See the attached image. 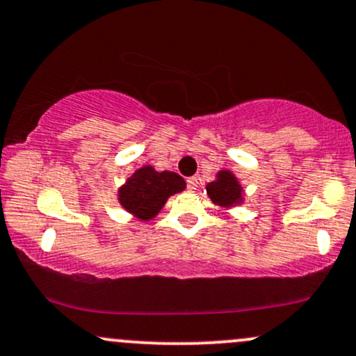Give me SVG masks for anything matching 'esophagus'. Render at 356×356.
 I'll use <instances>...</instances> for the list:
<instances>
[{"label":"esophagus","mask_w":356,"mask_h":356,"mask_svg":"<svg viewBox=\"0 0 356 356\" xmlns=\"http://www.w3.org/2000/svg\"><path fill=\"white\" fill-rule=\"evenodd\" d=\"M197 182H199L197 177H189V179H187V189L196 191L197 189Z\"/></svg>","instance_id":"1"}]
</instances>
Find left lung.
<instances>
[{"mask_svg":"<svg viewBox=\"0 0 356 356\" xmlns=\"http://www.w3.org/2000/svg\"><path fill=\"white\" fill-rule=\"evenodd\" d=\"M206 194L221 209H232L245 202V189L232 170L221 169L216 172V179L206 184Z\"/></svg>","mask_w":356,"mask_h":356,"instance_id":"1","label":"left lung"}]
</instances>
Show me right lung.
I'll return each mask as SVG.
<instances>
[{"mask_svg":"<svg viewBox=\"0 0 356 356\" xmlns=\"http://www.w3.org/2000/svg\"><path fill=\"white\" fill-rule=\"evenodd\" d=\"M186 189V181L170 170L142 165L118 187V202L138 221H150L163 209L167 199Z\"/></svg>","mask_w":356,"mask_h":356,"instance_id":"1","label":"right lung"}]
</instances>
